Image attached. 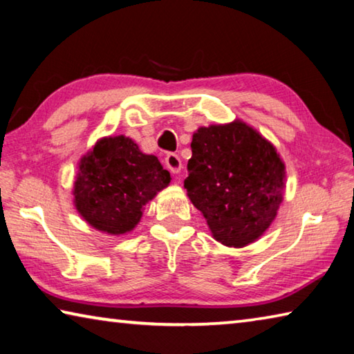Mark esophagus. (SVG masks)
<instances>
[{"label":"esophagus","instance_id":"esophagus-1","mask_svg":"<svg viewBox=\"0 0 354 354\" xmlns=\"http://www.w3.org/2000/svg\"><path fill=\"white\" fill-rule=\"evenodd\" d=\"M165 165L167 169H169L171 173H175V175L181 171V167H183L181 159H179V156L175 153H169L165 156Z\"/></svg>","mask_w":354,"mask_h":354}]
</instances>
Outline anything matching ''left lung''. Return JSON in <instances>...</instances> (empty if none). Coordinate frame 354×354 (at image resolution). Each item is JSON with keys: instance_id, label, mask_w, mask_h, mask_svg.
<instances>
[{"instance_id": "obj_1", "label": "left lung", "mask_w": 354, "mask_h": 354, "mask_svg": "<svg viewBox=\"0 0 354 354\" xmlns=\"http://www.w3.org/2000/svg\"><path fill=\"white\" fill-rule=\"evenodd\" d=\"M184 187L215 241L245 247L272 225L283 201L284 164L270 142L242 122L200 128Z\"/></svg>"}]
</instances>
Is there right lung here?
Segmentation results:
<instances>
[{"mask_svg":"<svg viewBox=\"0 0 354 354\" xmlns=\"http://www.w3.org/2000/svg\"><path fill=\"white\" fill-rule=\"evenodd\" d=\"M170 173L129 137H106L80 162L75 206L88 225L124 234L139 223L142 209L170 184Z\"/></svg>","mask_w":354,"mask_h":354,"instance_id":"add662e5","label":"right lung"}]
</instances>
